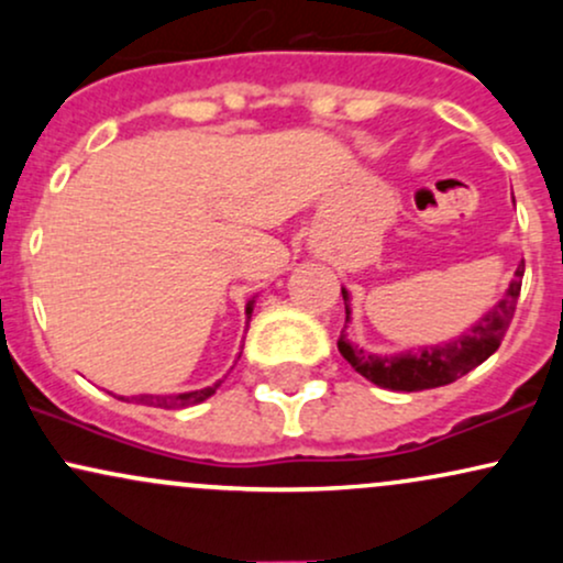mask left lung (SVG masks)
Instances as JSON below:
<instances>
[{
  "label": "left lung",
  "mask_w": 563,
  "mask_h": 563,
  "mask_svg": "<svg viewBox=\"0 0 563 563\" xmlns=\"http://www.w3.org/2000/svg\"><path fill=\"white\" fill-rule=\"evenodd\" d=\"M521 277H525V262L516 267L514 280L503 299L489 309L484 318L471 325L457 339L448 341V344L437 346H423L416 354L402 352V354H389V357H380V354H371L365 349L349 344L346 333L341 331L339 339V352L344 354V360L360 376L380 386V389L391 391H423V389H437V386H448L452 380L466 376L468 371H474L476 365H482L484 360L493 357L500 346L503 335H506L510 320H514L516 301L521 294ZM341 296L349 301L346 288H341ZM346 322H349V303H346ZM346 328V325H344Z\"/></svg>",
  "instance_id": "obj_1"
}]
</instances>
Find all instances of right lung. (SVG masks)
Instances as JSON below:
<instances>
[{"instance_id": "1", "label": "right lung", "mask_w": 563, "mask_h": 563, "mask_svg": "<svg viewBox=\"0 0 563 563\" xmlns=\"http://www.w3.org/2000/svg\"><path fill=\"white\" fill-rule=\"evenodd\" d=\"M251 312H254V301H249V307H245V314H249V318H251ZM219 384H222V380H217L214 386H206V389L185 391V394H137V397L126 399V402L164 407V410H172V407H190V405L203 402V399H209L211 394L219 389ZM119 399H124V397H119Z\"/></svg>"}]
</instances>
